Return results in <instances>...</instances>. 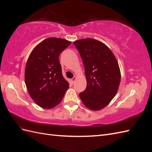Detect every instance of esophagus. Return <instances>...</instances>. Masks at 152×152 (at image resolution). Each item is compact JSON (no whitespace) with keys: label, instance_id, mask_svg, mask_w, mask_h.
Segmentation results:
<instances>
[{"label":"esophagus","instance_id":"obj_1","mask_svg":"<svg viewBox=\"0 0 152 152\" xmlns=\"http://www.w3.org/2000/svg\"><path fill=\"white\" fill-rule=\"evenodd\" d=\"M76 80V76H74L73 78H72V79H71V82H72V83H74V82H75Z\"/></svg>","mask_w":152,"mask_h":152}]
</instances>
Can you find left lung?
<instances>
[{"instance_id":"8db88e82","label":"left lung","mask_w":152,"mask_h":152,"mask_svg":"<svg viewBox=\"0 0 152 152\" xmlns=\"http://www.w3.org/2000/svg\"><path fill=\"white\" fill-rule=\"evenodd\" d=\"M74 44L82 57L87 80L86 89L79 96L88 108L99 110L109 104L118 91L121 74L117 60L99 40L85 38Z\"/></svg>"}]
</instances>
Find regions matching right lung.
Returning a JSON list of instances; mask_svg holds the SVG:
<instances>
[{
    "label": "right lung",
    "instance_id": "right-lung-1",
    "mask_svg": "<svg viewBox=\"0 0 152 152\" xmlns=\"http://www.w3.org/2000/svg\"><path fill=\"white\" fill-rule=\"evenodd\" d=\"M70 43L63 38H48L38 44L28 58L25 84L31 98L42 108L50 109L59 104L69 88L59 56Z\"/></svg>",
    "mask_w": 152,
    "mask_h": 152
}]
</instances>
